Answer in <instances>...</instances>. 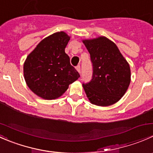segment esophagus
<instances>
[{
	"label": "esophagus",
	"mask_w": 153,
	"mask_h": 153,
	"mask_svg": "<svg viewBox=\"0 0 153 153\" xmlns=\"http://www.w3.org/2000/svg\"><path fill=\"white\" fill-rule=\"evenodd\" d=\"M76 69H77V71H78V72H79V73H81V66H80V65L77 66Z\"/></svg>",
	"instance_id": "obj_1"
}]
</instances>
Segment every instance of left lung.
<instances>
[{
	"label": "left lung",
	"mask_w": 153,
	"mask_h": 153,
	"mask_svg": "<svg viewBox=\"0 0 153 153\" xmlns=\"http://www.w3.org/2000/svg\"><path fill=\"white\" fill-rule=\"evenodd\" d=\"M90 54L92 76L83 84L92 104L106 106L118 102L130 84V68L117 46L105 37L84 40Z\"/></svg>",
	"instance_id": "8db88e82"
}]
</instances>
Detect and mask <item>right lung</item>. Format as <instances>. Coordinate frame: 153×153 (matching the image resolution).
<instances>
[{"instance_id":"1","label":"right lung","mask_w":153,"mask_h":153,"mask_svg":"<svg viewBox=\"0 0 153 153\" xmlns=\"http://www.w3.org/2000/svg\"><path fill=\"white\" fill-rule=\"evenodd\" d=\"M69 36L59 32L44 38L27 56L24 75L29 89L47 100L55 99L80 77L65 53Z\"/></svg>"}]
</instances>
